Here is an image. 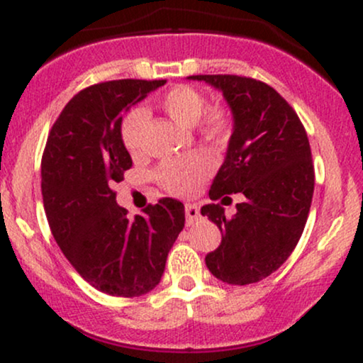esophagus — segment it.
<instances>
[{"label": "esophagus", "instance_id": "1", "mask_svg": "<svg viewBox=\"0 0 363 363\" xmlns=\"http://www.w3.org/2000/svg\"><path fill=\"white\" fill-rule=\"evenodd\" d=\"M184 210H186V222H187V225H193L196 220L199 218V208H198V205H194V203H186V206H184Z\"/></svg>", "mask_w": 363, "mask_h": 363}]
</instances>
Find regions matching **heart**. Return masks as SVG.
<instances>
[{
  "mask_svg": "<svg viewBox=\"0 0 363 363\" xmlns=\"http://www.w3.org/2000/svg\"><path fill=\"white\" fill-rule=\"evenodd\" d=\"M158 106L182 126H193L198 123V131L213 147H223L230 138L232 126H234L232 112L225 106H213L205 111L206 97L194 86H172L158 99ZM147 123V112L141 109L133 111L123 121L121 136L124 147L133 155H138L145 147ZM208 172H210V160L203 153L194 152L162 162L157 170V179L169 193L189 194L208 176Z\"/></svg>",
  "mask_w": 363,
  "mask_h": 363,
  "instance_id": "obj_1",
  "label": "heart"
}]
</instances>
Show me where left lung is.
Instances as JSON below:
<instances>
[{
	"instance_id": "obj_1",
	"label": "left lung",
	"mask_w": 363,
	"mask_h": 363,
	"mask_svg": "<svg viewBox=\"0 0 363 363\" xmlns=\"http://www.w3.org/2000/svg\"><path fill=\"white\" fill-rule=\"evenodd\" d=\"M189 80L222 90L234 114V133L210 199L245 196L234 216L225 215L220 203L201 208L222 232V244L206 254V266L230 285L256 283L289 259L306 227L314 194L309 138L297 112L266 83L239 74H194Z\"/></svg>"
}]
</instances>
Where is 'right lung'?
<instances>
[{
	"mask_svg": "<svg viewBox=\"0 0 363 363\" xmlns=\"http://www.w3.org/2000/svg\"><path fill=\"white\" fill-rule=\"evenodd\" d=\"M165 80H112L78 91L49 131L40 189L57 245L85 281L114 297H140L160 283L184 228V205L162 198L128 218L112 186L133 160L121 123Z\"/></svg>",
	"mask_w": 363,
	"mask_h": 363,
	"instance_id": "1",
	"label": "right lung"
}]
</instances>
